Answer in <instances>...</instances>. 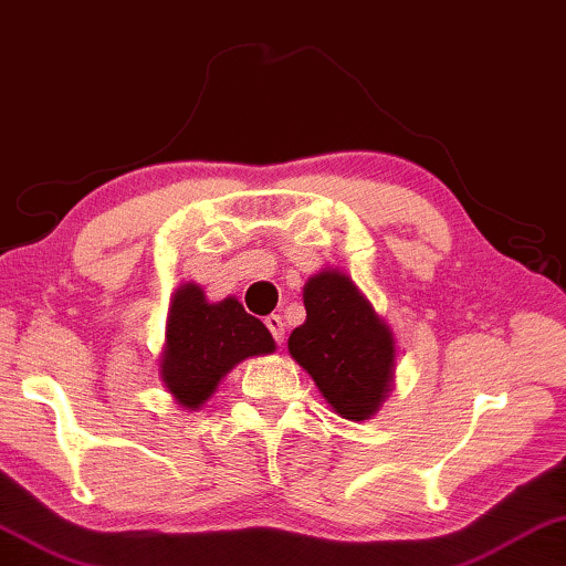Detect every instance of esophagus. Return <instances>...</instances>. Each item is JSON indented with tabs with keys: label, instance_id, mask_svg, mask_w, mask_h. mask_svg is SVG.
Instances as JSON below:
<instances>
[{
	"label": "esophagus",
	"instance_id": "esophagus-1",
	"mask_svg": "<svg viewBox=\"0 0 566 566\" xmlns=\"http://www.w3.org/2000/svg\"><path fill=\"white\" fill-rule=\"evenodd\" d=\"M266 327H269V333H272V337H274V343L276 345H282L284 343V319L280 317V315H269L266 319Z\"/></svg>",
	"mask_w": 566,
	"mask_h": 566
}]
</instances>
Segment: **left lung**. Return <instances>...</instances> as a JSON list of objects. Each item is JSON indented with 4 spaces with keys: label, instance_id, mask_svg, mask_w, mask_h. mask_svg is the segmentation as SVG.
Here are the masks:
<instances>
[{
    "label": "left lung",
    "instance_id": "left-lung-1",
    "mask_svg": "<svg viewBox=\"0 0 566 566\" xmlns=\"http://www.w3.org/2000/svg\"><path fill=\"white\" fill-rule=\"evenodd\" d=\"M307 319L290 335V353L327 403L345 419H368L386 399L394 376V335L368 300L340 272L305 284Z\"/></svg>",
    "mask_w": 566,
    "mask_h": 566
}]
</instances>
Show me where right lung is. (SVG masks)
<instances>
[{
	"mask_svg": "<svg viewBox=\"0 0 566 566\" xmlns=\"http://www.w3.org/2000/svg\"><path fill=\"white\" fill-rule=\"evenodd\" d=\"M272 350V333L239 300L210 305L198 284H182L167 317L163 381L182 407L198 409L239 360Z\"/></svg>",
	"mask_w": 566,
	"mask_h": 566,
	"instance_id": "obj_1",
	"label": "right lung"
}]
</instances>
